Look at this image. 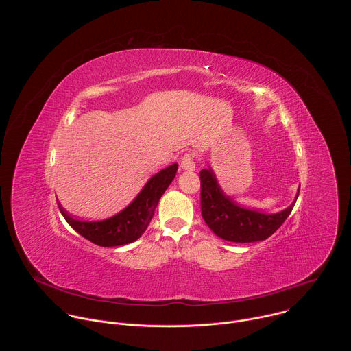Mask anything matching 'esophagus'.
I'll return each mask as SVG.
<instances>
[{"instance_id": "esophagus-1", "label": "esophagus", "mask_w": 351, "mask_h": 351, "mask_svg": "<svg viewBox=\"0 0 351 351\" xmlns=\"http://www.w3.org/2000/svg\"><path fill=\"white\" fill-rule=\"evenodd\" d=\"M180 168L183 171H194L195 169V162H194V158H193V154L190 153H186L182 160H180Z\"/></svg>"}]
</instances>
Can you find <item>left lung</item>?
I'll return each instance as SVG.
<instances>
[{
	"mask_svg": "<svg viewBox=\"0 0 351 351\" xmlns=\"http://www.w3.org/2000/svg\"><path fill=\"white\" fill-rule=\"evenodd\" d=\"M202 180V215L208 228L221 239L233 243H253L268 239L290 215L294 202L276 214H264L256 210H247L226 195L218 184L214 171L203 169L199 172Z\"/></svg>",
	"mask_w": 351,
	"mask_h": 351,
	"instance_id": "8db88e82",
	"label": "left lung"
}]
</instances>
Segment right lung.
<instances>
[{"mask_svg": "<svg viewBox=\"0 0 351 351\" xmlns=\"http://www.w3.org/2000/svg\"><path fill=\"white\" fill-rule=\"evenodd\" d=\"M178 172V164H172L148 179L133 202L122 211L103 221H79L68 215L62 206L58 208L65 221L84 239L101 247H115L137 240L152 222L161 195L172 183Z\"/></svg>", "mask_w": 351, "mask_h": 351, "instance_id": "1", "label": "right lung"}]
</instances>
